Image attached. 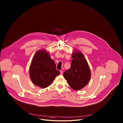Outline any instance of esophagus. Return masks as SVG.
Instances as JSON below:
<instances>
[{"label": "esophagus", "instance_id": "1", "mask_svg": "<svg viewBox=\"0 0 123 123\" xmlns=\"http://www.w3.org/2000/svg\"><path fill=\"white\" fill-rule=\"evenodd\" d=\"M60 74H63V71H60Z\"/></svg>", "mask_w": 123, "mask_h": 123}]
</instances>
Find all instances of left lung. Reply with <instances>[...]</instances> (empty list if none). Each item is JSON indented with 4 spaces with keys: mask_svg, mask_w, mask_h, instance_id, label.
I'll return each instance as SVG.
<instances>
[{
    "mask_svg": "<svg viewBox=\"0 0 123 123\" xmlns=\"http://www.w3.org/2000/svg\"><path fill=\"white\" fill-rule=\"evenodd\" d=\"M71 68L63 75L69 85L74 90H80L90 81L91 71L86 60L80 51L73 52Z\"/></svg>",
    "mask_w": 123,
    "mask_h": 123,
    "instance_id": "8db88e82",
    "label": "left lung"
}]
</instances>
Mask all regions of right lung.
<instances>
[{
    "label": "right lung",
    "instance_id": "obj_1",
    "mask_svg": "<svg viewBox=\"0 0 123 123\" xmlns=\"http://www.w3.org/2000/svg\"><path fill=\"white\" fill-rule=\"evenodd\" d=\"M60 73L56 69V65L48 52L40 50L35 53L29 68L30 79L35 85L45 88Z\"/></svg>",
    "mask_w": 123,
    "mask_h": 123
}]
</instances>
